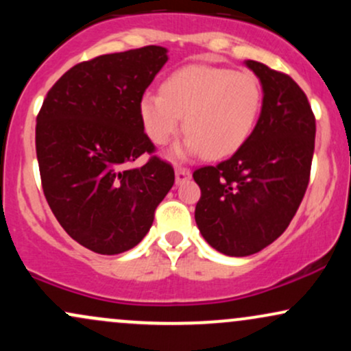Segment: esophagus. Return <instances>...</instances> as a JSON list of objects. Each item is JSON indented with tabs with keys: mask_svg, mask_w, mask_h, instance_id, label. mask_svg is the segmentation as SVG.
<instances>
[{
	"mask_svg": "<svg viewBox=\"0 0 351 351\" xmlns=\"http://www.w3.org/2000/svg\"><path fill=\"white\" fill-rule=\"evenodd\" d=\"M175 176H176V183H183V181H186V180L191 178V171H189V168L176 167Z\"/></svg>",
	"mask_w": 351,
	"mask_h": 351,
	"instance_id": "obj_1",
	"label": "esophagus"
}]
</instances>
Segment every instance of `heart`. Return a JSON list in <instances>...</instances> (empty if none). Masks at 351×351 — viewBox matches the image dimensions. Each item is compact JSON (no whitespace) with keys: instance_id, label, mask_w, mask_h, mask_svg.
<instances>
[{"instance_id":"b5f03b06","label":"heart","mask_w":351,"mask_h":351,"mask_svg":"<svg viewBox=\"0 0 351 351\" xmlns=\"http://www.w3.org/2000/svg\"><path fill=\"white\" fill-rule=\"evenodd\" d=\"M263 87L249 71L191 64L163 80L160 94L147 92L140 100L145 134L155 145L170 143L181 130L176 156L209 158L232 155L247 142L263 110Z\"/></svg>"}]
</instances>
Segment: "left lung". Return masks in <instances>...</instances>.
Instances as JSON below:
<instances>
[{
    "label": "left lung",
    "mask_w": 351,
    "mask_h": 351,
    "mask_svg": "<svg viewBox=\"0 0 351 351\" xmlns=\"http://www.w3.org/2000/svg\"><path fill=\"white\" fill-rule=\"evenodd\" d=\"M245 66L264 92L256 128L231 158L193 173L199 232L234 257L263 251L287 229L307 191L315 148V115L299 84L257 60Z\"/></svg>",
    "instance_id": "obj_1"
}]
</instances>
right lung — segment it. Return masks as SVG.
Listing matches in <instances>:
<instances>
[{
  "label": "right lung",
  "instance_id": "obj_1",
  "mask_svg": "<svg viewBox=\"0 0 351 351\" xmlns=\"http://www.w3.org/2000/svg\"><path fill=\"white\" fill-rule=\"evenodd\" d=\"M168 60L145 46L75 64L47 92L36 123L43 191L64 231L114 256L150 231L175 170L143 132L140 100ZM148 152L143 167H132Z\"/></svg>",
  "mask_w": 351,
  "mask_h": 351
}]
</instances>
